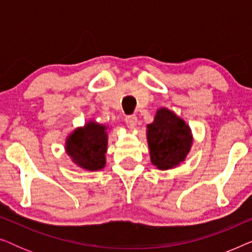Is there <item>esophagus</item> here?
I'll return each mask as SVG.
<instances>
[{"label": "esophagus", "instance_id": "obj_1", "mask_svg": "<svg viewBox=\"0 0 252 252\" xmlns=\"http://www.w3.org/2000/svg\"><path fill=\"white\" fill-rule=\"evenodd\" d=\"M125 122H126L127 126H128L129 128H134V127L136 126L137 118H136V116L130 115V116H127V117H126V118H125Z\"/></svg>", "mask_w": 252, "mask_h": 252}]
</instances>
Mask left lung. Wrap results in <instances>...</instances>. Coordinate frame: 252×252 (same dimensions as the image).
I'll return each mask as SVG.
<instances>
[{
  "instance_id": "obj_1",
  "label": "left lung",
  "mask_w": 252,
  "mask_h": 252,
  "mask_svg": "<svg viewBox=\"0 0 252 252\" xmlns=\"http://www.w3.org/2000/svg\"><path fill=\"white\" fill-rule=\"evenodd\" d=\"M147 139L151 163L159 170H168L185 160L192 143L189 126L165 108L158 110L154 123L148 125Z\"/></svg>"
}]
</instances>
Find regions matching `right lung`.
Returning a JSON list of instances; mask_svg holds the SVG:
<instances>
[{
	"instance_id": "add662e5",
	"label": "right lung",
	"mask_w": 252,
	"mask_h": 252,
	"mask_svg": "<svg viewBox=\"0 0 252 252\" xmlns=\"http://www.w3.org/2000/svg\"><path fill=\"white\" fill-rule=\"evenodd\" d=\"M108 134L104 125L94 122L75 129L66 140V153L79 166L89 171L104 167Z\"/></svg>"
}]
</instances>
